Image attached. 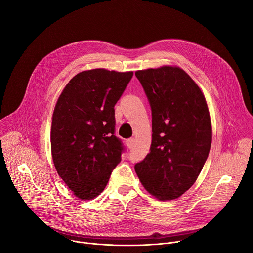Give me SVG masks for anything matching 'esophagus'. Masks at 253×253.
I'll use <instances>...</instances> for the list:
<instances>
[{
    "label": "esophagus",
    "mask_w": 253,
    "mask_h": 253,
    "mask_svg": "<svg viewBox=\"0 0 253 253\" xmlns=\"http://www.w3.org/2000/svg\"><path fill=\"white\" fill-rule=\"evenodd\" d=\"M133 142H134V139H133V138H128V139L126 140L127 147H128L129 149H131L132 147H133Z\"/></svg>",
    "instance_id": "1"
}]
</instances>
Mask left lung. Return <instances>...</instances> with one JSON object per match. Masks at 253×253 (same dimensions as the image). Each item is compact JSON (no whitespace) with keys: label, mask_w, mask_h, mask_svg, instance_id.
Segmentation results:
<instances>
[{"label":"left lung","mask_w":253,"mask_h":253,"mask_svg":"<svg viewBox=\"0 0 253 253\" xmlns=\"http://www.w3.org/2000/svg\"><path fill=\"white\" fill-rule=\"evenodd\" d=\"M152 110L150 153L134 168L150 194L172 200L187 192L209 155L212 131L200 88L179 68L137 71Z\"/></svg>","instance_id":"left-lung-1"}]
</instances>
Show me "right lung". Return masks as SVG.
<instances>
[{
    "instance_id": "add662e5",
    "label": "right lung",
    "mask_w": 253,
    "mask_h": 253,
    "mask_svg": "<svg viewBox=\"0 0 253 253\" xmlns=\"http://www.w3.org/2000/svg\"><path fill=\"white\" fill-rule=\"evenodd\" d=\"M133 76L103 69L77 74L60 94L51 126L58 175L82 200L106 187L125 151L115 134V105Z\"/></svg>"
}]
</instances>
